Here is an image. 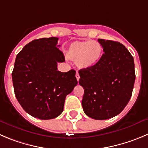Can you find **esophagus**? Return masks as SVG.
<instances>
[{"label":"esophagus","mask_w":148,"mask_h":148,"mask_svg":"<svg viewBox=\"0 0 148 148\" xmlns=\"http://www.w3.org/2000/svg\"><path fill=\"white\" fill-rule=\"evenodd\" d=\"M75 77H76V79H77V81H79V79H80V75H79V74H78V72H77L76 73V75H75Z\"/></svg>","instance_id":"obj_1"}]
</instances>
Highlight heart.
<instances>
[{"mask_svg":"<svg viewBox=\"0 0 148 148\" xmlns=\"http://www.w3.org/2000/svg\"><path fill=\"white\" fill-rule=\"evenodd\" d=\"M102 54V45L97 40L74 41L67 49V57L75 62L79 69L94 67Z\"/></svg>","mask_w":148,"mask_h":148,"instance_id":"b5f03b06","label":"heart"}]
</instances>
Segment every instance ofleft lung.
<instances>
[{"instance_id": "8db88e82", "label": "left lung", "mask_w": 148, "mask_h": 148, "mask_svg": "<svg viewBox=\"0 0 148 148\" xmlns=\"http://www.w3.org/2000/svg\"><path fill=\"white\" fill-rule=\"evenodd\" d=\"M104 54L94 67L78 71L84 88L82 107L88 117L105 120L119 115L129 102L135 81L134 62L119 42L98 39Z\"/></svg>"}]
</instances>
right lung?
Listing matches in <instances>:
<instances>
[{"mask_svg": "<svg viewBox=\"0 0 148 148\" xmlns=\"http://www.w3.org/2000/svg\"><path fill=\"white\" fill-rule=\"evenodd\" d=\"M58 39L29 42L16 55L12 71L16 99L28 114L42 120L57 118L63 112L66 96L78 84L75 70H57V63L64 62Z\"/></svg>", "mask_w": 148, "mask_h": 148, "instance_id": "right-lung-1", "label": "right lung"}]
</instances>
